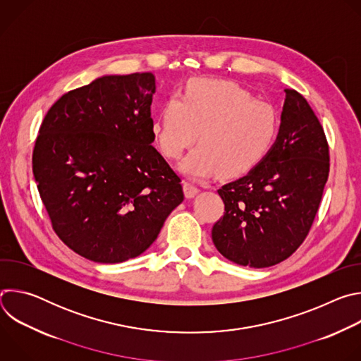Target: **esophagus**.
Masks as SVG:
<instances>
[{"label": "esophagus", "mask_w": 361, "mask_h": 361, "mask_svg": "<svg viewBox=\"0 0 361 361\" xmlns=\"http://www.w3.org/2000/svg\"><path fill=\"white\" fill-rule=\"evenodd\" d=\"M183 188H184V195H185L187 198H192V197L198 192L197 185H194V184L190 183V181H184V183H183Z\"/></svg>", "instance_id": "obj_1"}]
</instances>
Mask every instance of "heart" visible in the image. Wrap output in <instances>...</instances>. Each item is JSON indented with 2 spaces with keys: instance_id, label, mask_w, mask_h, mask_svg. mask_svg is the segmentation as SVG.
Returning <instances> with one entry per match:
<instances>
[{
  "instance_id": "heart-1",
  "label": "heart",
  "mask_w": 361,
  "mask_h": 361,
  "mask_svg": "<svg viewBox=\"0 0 361 361\" xmlns=\"http://www.w3.org/2000/svg\"><path fill=\"white\" fill-rule=\"evenodd\" d=\"M279 133V114L271 102L255 98L244 87L224 80L197 78L183 95H170L151 123V134L166 159L183 161L191 177L219 171L223 177L248 173L270 152Z\"/></svg>"
}]
</instances>
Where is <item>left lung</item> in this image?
Listing matches in <instances>:
<instances>
[{"instance_id":"obj_1","label":"left lung","mask_w":361,"mask_h":361,"mask_svg":"<svg viewBox=\"0 0 361 361\" xmlns=\"http://www.w3.org/2000/svg\"><path fill=\"white\" fill-rule=\"evenodd\" d=\"M284 91L270 152L247 176L217 190L224 214L213 226V243L244 267L288 259L310 231L329 178V142L317 116L300 92Z\"/></svg>"}]
</instances>
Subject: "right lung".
I'll return each instance as SVG.
<instances>
[{
    "instance_id": "obj_1",
    "label": "right lung",
    "mask_w": 361,
    "mask_h": 361,
    "mask_svg": "<svg viewBox=\"0 0 361 361\" xmlns=\"http://www.w3.org/2000/svg\"><path fill=\"white\" fill-rule=\"evenodd\" d=\"M151 73L106 75L45 114L32 173L61 241L95 263L144 252L184 200L181 178L151 145Z\"/></svg>"
}]
</instances>
